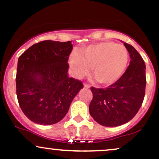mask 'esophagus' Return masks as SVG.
<instances>
[{
    "mask_svg": "<svg viewBox=\"0 0 159 159\" xmlns=\"http://www.w3.org/2000/svg\"><path fill=\"white\" fill-rule=\"evenodd\" d=\"M84 88H90V86L88 84H84Z\"/></svg>",
    "mask_w": 159,
    "mask_h": 159,
    "instance_id": "obj_1",
    "label": "esophagus"
}]
</instances>
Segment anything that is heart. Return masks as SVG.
<instances>
[{
	"label": "heart",
	"instance_id": "heart-1",
	"mask_svg": "<svg viewBox=\"0 0 159 159\" xmlns=\"http://www.w3.org/2000/svg\"><path fill=\"white\" fill-rule=\"evenodd\" d=\"M125 46L114 42H102L86 47L81 54L75 53L69 60L72 73L78 78L87 75L92 67L98 83L109 85L123 75L129 62Z\"/></svg>",
	"mask_w": 159,
	"mask_h": 159
}]
</instances>
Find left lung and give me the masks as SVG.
Masks as SVG:
<instances>
[{
	"instance_id": "1",
	"label": "left lung",
	"mask_w": 159,
	"mask_h": 159,
	"mask_svg": "<svg viewBox=\"0 0 159 159\" xmlns=\"http://www.w3.org/2000/svg\"><path fill=\"white\" fill-rule=\"evenodd\" d=\"M130 54V63L123 75L106 88H90V114L98 124L119 126L130 121L143 103L145 96L146 65L132 45L123 43Z\"/></svg>"
}]
</instances>
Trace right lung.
Masks as SVG:
<instances>
[{"mask_svg": "<svg viewBox=\"0 0 159 159\" xmlns=\"http://www.w3.org/2000/svg\"><path fill=\"white\" fill-rule=\"evenodd\" d=\"M72 47L71 41L45 40L19 57L16 94L21 111L34 123L52 125L61 121L83 88L81 81L67 73Z\"/></svg>", "mask_w": 159, "mask_h": 159, "instance_id": "1", "label": "right lung"}]
</instances>
